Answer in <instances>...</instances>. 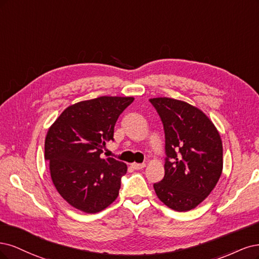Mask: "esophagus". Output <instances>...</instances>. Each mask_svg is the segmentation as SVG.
<instances>
[{"instance_id": "1", "label": "esophagus", "mask_w": 259, "mask_h": 259, "mask_svg": "<svg viewBox=\"0 0 259 259\" xmlns=\"http://www.w3.org/2000/svg\"><path fill=\"white\" fill-rule=\"evenodd\" d=\"M145 163H131V166L135 170H140V169H143L145 168Z\"/></svg>"}]
</instances>
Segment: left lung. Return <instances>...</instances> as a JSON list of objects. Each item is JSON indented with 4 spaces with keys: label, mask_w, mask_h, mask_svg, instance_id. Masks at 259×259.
Here are the masks:
<instances>
[{
    "label": "left lung",
    "mask_w": 259,
    "mask_h": 259,
    "mask_svg": "<svg viewBox=\"0 0 259 259\" xmlns=\"http://www.w3.org/2000/svg\"><path fill=\"white\" fill-rule=\"evenodd\" d=\"M149 102L159 114L165 138L164 177L155 183L157 197L174 211L195 208L211 194L223 171L218 129L199 108L171 98Z\"/></svg>",
    "instance_id": "1"
}]
</instances>
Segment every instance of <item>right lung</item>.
Instances as JSON below:
<instances>
[{"label":"right lung","instance_id":"right-lung-1","mask_svg":"<svg viewBox=\"0 0 259 259\" xmlns=\"http://www.w3.org/2000/svg\"><path fill=\"white\" fill-rule=\"evenodd\" d=\"M132 97H100L75 103L61 113L45 140V160L58 193L85 213L104 210L117 198L127 165L102 159L105 143L114 141L119 115Z\"/></svg>","mask_w":259,"mask_h":259}]
</instances>
